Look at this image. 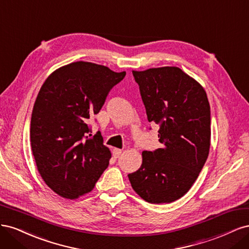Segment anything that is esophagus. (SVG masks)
I'll return each mask as SVG.
<instances>
[{"label":"esophagus","mask_w":249,"mask_h":249,"mask_svg":"<svg viewBox=\"0 0 249 249\" xmlns=\"http://www.w3.org/2000/svg\"><path fill=\"white\" fill-rule=\"evenodd\" d=\"M112 154H113V157H114V158H118L119 155L122 154V149H119V148H113V149H112Z\"/></svg>","instance_id":"1"}]
</instances>
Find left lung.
I'll list each match as a JSON object with an SVG mask.
<instances>
[{
    "instance_id": "left-lung-1",
    "label": "left lung",
    "mask_w": 249,
    "mask_h": 249,
    "mask_svg": "<svg viewBox=\"0 0 249 249\" xmlns=\"http://www.w3.org/2000/svg\"><path fill=\"white\" fill-rule=\"evenodd\" d=\"M149 123L159 124L163 146L142 153L130 173L132 188L150 203L180 198L196 180L209 156L211 112L205 89L177 66L133 71Z\"/></svg>"
}]
</instances>
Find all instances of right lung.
<instances>
[{
  "mask_svg": "<svg viewBox=\"0 0 249 249\" xmlns=\"http://www.w3.org/2000/svg\"><path fill=\"white\" fill-rule=\"evenodd\" d=\"M124 76L125 71L77 61L59 67L42 84L30 139L40 177L61 197L76 199L90 192L108 167L110 149L100 132L90 134L87 123Z\"/></svg>",
  "mask_w": 249,
  "mask_h": 249,
  "instance_id": "add662e5",
  "label": "right lung"
}]
</instances>
